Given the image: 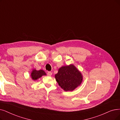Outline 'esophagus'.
Masks as SVG:
<instances>
[{
  "label": "esophagus",
  "mask_w": 120,
  "mask_h": 120,
  "mask_svg": "<svg viewBox=\"0 0 120 120\" xmlns=\"http://www.w3.org/2000/svg\"><path fill=\"white\" fill-rule=\"evenodd\" d=\"M52 74V73L51 72H50V71H49V72H47V75L48 76H51Z\"/></svg>",
  "instance_id": "1"
}]
</instances>
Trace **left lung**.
<instances>
[{"label":"left lung","instance_id":"left-lung-1","mask_svg":"<svg viewBox=\"0 0 120 120\" xmlns=\"http://www.w3.org/2000/svg\"><path fill=\"white\" fill-rule=\"evenodd\" d=\"M55 78L60 87L65 91H72L82 83L83 76L73 64L62 66L55 75Z\"/></svg>","mask_w":120,"mask_h":120}]
</instances>
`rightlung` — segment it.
Listing matches in <instances>:
<instances>
[{
	"instance_id": "1",
	"label": "right lung",
	"mask_w": 120,
	"mask_h": 120,
	"mask_svg": "<svg viewBox=\"0 0 120 120\" xmlns=\"http://www.w3.org/2000/svg\"><path fill=\"white\" fill-rule=\"evenodd\" d=\"M45 72L43 70H36V69H33L31 73V78L33 80H36L41 77L42 76L46 75Z\"/></svg>"
}]
</instances>
